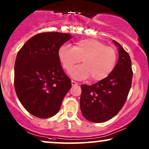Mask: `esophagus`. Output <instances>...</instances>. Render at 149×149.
Here are the masks:
<instances>
[{
  "label": "esophagus",
  "mask_w": 149,
  "mask_h": 149,
  "mask_svg": "<svg viewBox=\"0 0 149 149\" xmlns=\"http://www.w3.org/2000/svg\"><path fill=\"white\" fill-rule=\"evenodd\" d=\"M71 83H72V86H77V85H78V83H77L76 81H74L73 80L71 81Z\"/></svg>",
  "instance_id": "esophagus-1"
}]
</instances>
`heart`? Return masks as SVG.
Masks as SVG:
<instances>
[{"instance_id":"heart-1","label":"heart","mask_w":149,"mask_h":149,"mask_svg":"<svg viewBox=\"0 0 149 149\" xmlns=\"http://www.w3.org/2000/svg\"><path fill=\"white\" fill-rule=\"evenodd\" d=\"M58 58L67 71L81 60L83 64L75 67L70 72L74 78L90 77L91 81H99L113 72L117 62V53L115 49L107 46L100 40L84 38L74 42L72 47L62 45L58 50Z\"/></svg>"}]
</instances>
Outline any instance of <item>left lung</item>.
Listing matches in <instances>:
<instances>
[{
	"instance_id": "obj_1",
	"label": "left lung",
	"mask_w": 149,
	"mask_h": 149,
	"mask_svg": "<svg viewBox=\"0 0 149 149\" xmlns=\"http://www.w3.org/2000/svg\"><path fill=\"white\" fill-rule=\"evenodd\" d=\"M119 60L107 78L91 85H81L80 107L85 119L102 123L117 115L125 104L132 86L133 71L130 55L121 45Z\"/></svg>"
}]
</instances>
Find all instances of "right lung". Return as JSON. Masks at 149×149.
Instances as JSON below:
<instances>
[{
  "label": "right lung",
  "instance_id": "1",
  "mask_svg": "<svg viewBox=\"0 0 149 149\" xmlns=\"http://www.w3.org/2000/svg\"><path fill=\"white\" fill-rule=\"evenodd\" d=\"M72 38L58 32H42L30 38L17 54L14 86L28 113L41 119L56 115L72 87L61 66L58 50Z\"/></svg>",
  "mask_w": 149,
  "mask_h": 149
}]
</instances>
